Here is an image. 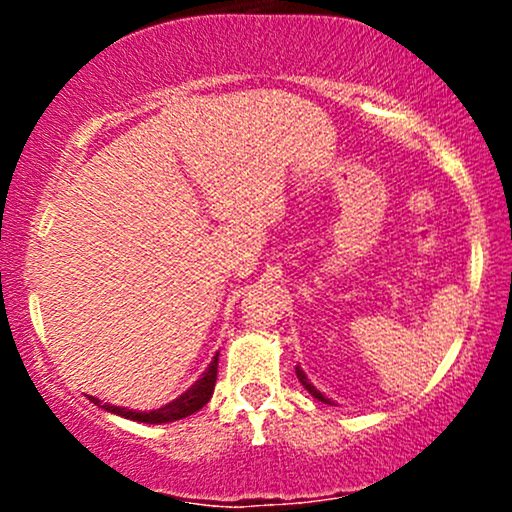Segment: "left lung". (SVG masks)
<instances>
[{
	"instance_id": "left-lung-1",
	"label": "left lung",
	"mask_w": 512,
	"mask_h": 512,
	"mask_svg": "<svg viewBox=\"0 0 512 512\" xmlns=\"http://www.w3.org/2000/svg\"><path fill=\"white\" fill-rule=\"evenodd\" d=\"M296 375H298V380H301V385L305 387V390L310 392V395H313L315 399H320V402H325V404H332L330 399H327L325 395H322L320 390H315V385H310V383H308V375L303 373V368H301V366H296Z\"/></svg>"
}]
</instances>
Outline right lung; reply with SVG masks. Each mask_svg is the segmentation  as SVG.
Returning a JSON list of instances; mask_svg holds the SVG:
<instances>
[{"instance_id":"right-lung-1","label":"right lung","mask_w":512,"mask_h":512,"mask_svg":"<svg viewBox=\"0 0 512 512\" xmlns=\"http://www.w3.org/2000/svg\"><path fill=\"white\" fill-rule=\"evenodd\" d=\"M216 368H219V354L214 356V361L209 363V368L204 370L202 378L197 380L195 385L190 387L187 392H182L178 399L168 402L166 407L154 409V411H132V409H122V407H113V404H103L105 411H113L117 416H125V419L139 421V424H168V421H178L185 419V416L195 414L209 402L211 395H214V385H216ZM91 402L101 404L96 397H91Z\"/></svg>"}]
</instances>
